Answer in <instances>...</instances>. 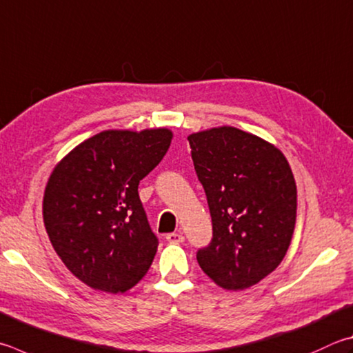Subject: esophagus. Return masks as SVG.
Instances as JSON below:
<instances>
[{
	"instance_id": "obj_1",
	"label": "esophagus",
	"mask_w": 353,
	"mask_h": 353,
	"mask_svg": "<svg viewBox=\"0 0 353 353\" xmlns=\"http://www.w3.org/2000/svg\"><path fill=\"white\" fill-rule=\"evenodd\" d=\"M166 241H168L170 243H181L185 241V238L181 233H170V234H166Z\"/></svg>"
}]
</instances>
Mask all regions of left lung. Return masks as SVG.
<instances>
[{"label":"left lung","mask_w":353,"mask_h":353,"mask_svg":"<svg viewBox=\"0 0 353 353\" xmlns=\"http://www.w3.org/2000/svg\"><path fill=\"white\" fill-rule=\"evenodd\" d=\"M213 239L196 254L210 279L243 290L276 268L296 222V183L276 146L233 126L188 136Z\"/></svg>","instance_id":"8db88e82"}]
</instances>
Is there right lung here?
I'll return each mask as SVG.
<instances>
[{
	"instance_id": "add662e5",
	"label": "right lung",
	"mask_w": 353,
	"mask_h": 353,
	"mask_svg": "<svg viewBox=\"0 0 353 353\" xmlns=\"http://www.w3.org/2000/svg\"><path fill=\"white\" fill-rule=\"evenodd\" d=\"M172 132L110 130L63 157L43 197V219L68 270L94 290L125 293L150 270L159 241L139 183L168 151Z\"/></svg>"
}]
</instances>
